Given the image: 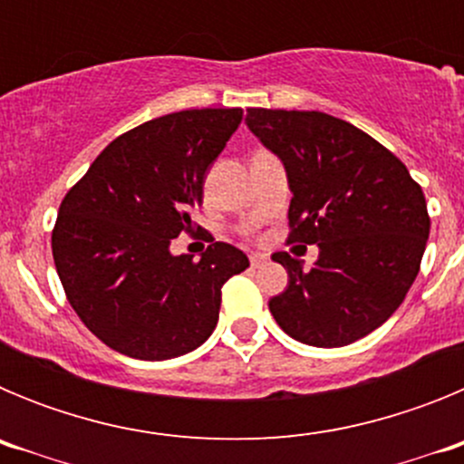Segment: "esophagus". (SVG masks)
I'll return each mask as SVG.
<instances>
[{"label": "esophagus", "instance_id": "esophagus-1", "mask_svg": "<svg viewBox=\"0 0 464 464\" xmlns=\"http://www.w3.org/2000/svg\"><path fill=\"white\" fill-rule=\"evenodd\" d=\"M248 260H251V267H262V265H265V262H267V256H262V253H251V256H248Z\"/></svg>", "mask_w": 464, "mask_h": 464}]
</instances>
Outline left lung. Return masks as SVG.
Wrapping results in <instances>:
<instances>
[{
    "label": "left lung",
    "mask_w": 464,
    "mask_h": 464,
    "mask_svg": "<svg viewBox=\"0 0 464 464\" xmlns=\"http://www.w3.org/2000/svg\"><path fill=\"white\" fill-rule=\"evenodd\" d=\"M246 125L288 174V244H318L311 269L274 253L288 288L269 299V311L285 334L309 346L367 337L418 276L430 237L423 190L401 160L342 118L248 109Z\"/></svg>",
    "instance_id": "8db88e82"
}]
</instances>
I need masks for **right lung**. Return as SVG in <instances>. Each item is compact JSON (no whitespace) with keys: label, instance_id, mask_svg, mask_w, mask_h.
Instances as JSON below:
<instances>
[{"label":"right lung","instance_id":"obj_1","mask_svg":"<svg viewBox=\"0 0 464 464\" xmlns=\"http://www.w3.org/2000/svg\"><path fill=\"white\" fill-rule=\"evenodd\" d=\"M241 109H188L121 134L64 195L53 260L72 309L94 337L137 360L190 353L218 323L225 281L248 267L232 244L199 260L171 256L195 232L207 169L239 127Z\"/></svg>","mask_w":464,"mask_h":464}]
</instances>
